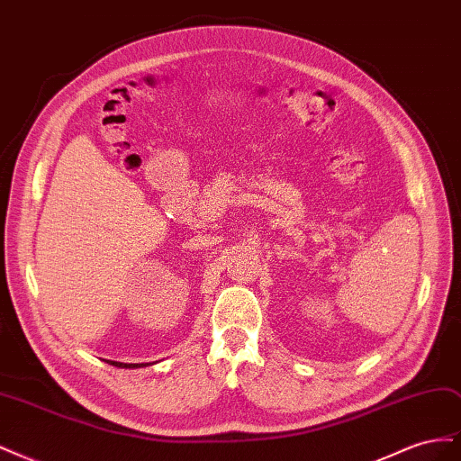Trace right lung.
<instances>
[{"mask_svg": "<svg viewBox=\"0 0 461 461\" xmlns=\"http://www.w3.org/2000/svg\"><path fill=\"white\" fill-rule=\"evenodd\" d=\"M107 364L115 366V367H127V369H134V367H142L144 366V364H121V361H109V359H107Z\"/></svg>", "mask_w": 461, "mask_h": 461, "instance_id": "obj_1", "label": "right lung"}]
</instances>
